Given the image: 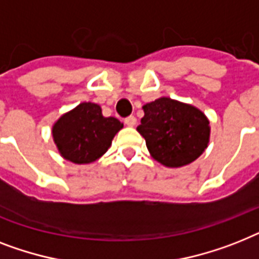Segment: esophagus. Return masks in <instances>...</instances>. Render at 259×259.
Wrapping results in <instances>:
<instances>
[{
    "label": "esophagus",
    "mask_w": 259,
    "mask_h": 259,
    "mask_svg": "<svg viewBox=\"0 0 259 259\" xmlns=\"http://www.w3.org/2000/svg\"><path fill=\"white\" fill-rule=\"evenodd\" d=\"M125 123L127 126H136L137 118L134 117V115H129V117H126L125 118Z\"/></svg>",
    "instance_id": "obj_1"
}]
</instances>
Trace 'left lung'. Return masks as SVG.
Returning <instances> with one entry per match:
<instances>
[{
	"label": "left lung",
	"instance_id": "left-lung-1",
	"mask_svg": "<svg viewBox=\"0 0 259 259\" xmlns=\"http://www.w3.org/2000/svg\"><path fill=\"white\" fill-rule=\"evenodd\" d=\"M144 113L137 130L153 158L162 165H188L207 148L209 121L194 106L162 97L144 105Z\"/></svg>",
	"mask_w": 259,
	"mask_h": 259
}]
</instances>
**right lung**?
<instances>
[{"mask_svg": "<svg viewBox=\"0 0 259 259\" xmlns=\"http://www.w3.org/2000/svg\"><path fill=\"white\" fill-rule=\"evenodd\" d=\"M122 126L114 117H104L97 104L83 102L54 123L53 138L64 158L90 163L108 151Z\"/></svg>", "mask_w": 259, "mask_h": 259, "instance_id": "add662e5", "label": "right lung"}]
</instances>
